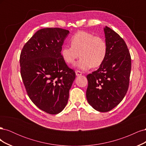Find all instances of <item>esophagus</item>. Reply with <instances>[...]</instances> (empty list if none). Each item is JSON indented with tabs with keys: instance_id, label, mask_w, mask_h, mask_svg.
Segmentation results:
<instances>
[{
	"instance_id": "esophagus-1",
	"label": "esophagus",
	"mask_w": 146,
	"mask_h": 146,
	"mask_svg": "<svg viewBox=\"0 0 146 146\" xmlns=\"http://www.w3.org/2000/svg\"><path fill=\"white\" fill-rule=\"evenodd\" d=\"M76 76H81V75L82 74V72L81 71H80V70H77L76 71Z\"/></svg>"
}]
</instances>
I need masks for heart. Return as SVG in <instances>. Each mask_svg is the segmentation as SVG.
Segmentation results:
<instances>
[{
  "mask_svg": "<svg viewBox=\"0 0 146 146\" xmlns=\"http://www.w3.org/2000/svg\"><path fill=\"white\" fill-rule=\"evenodd\" d=\"M71 46H63L61 55L68 64L72 65L81 57L76 66L83 70L91 67L99 68L104 63L108 54V45L105 39L91 33L79 31L70 39Z\"/></svg>",
  "mask_w": 146,
  "mask_h": 146,
  "instance_id": "1",
  "label": "heart"
}]
</instances>
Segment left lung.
I'll return each mask as SVG.
<instances>
[{"label": "left lung", "instance_id": "left-lung-1", "mask_svg": "<svg viewBox=\"0 0 146 146\" xmlns=\"http://www.w3.org/2000/svg\"><path fill=\"white\" fill-rule=\"evenodd\" d=\"M108 54L99 68L86 76V99L97 111L107 112L124 98L129 89L131 61L125 41L111 29H104Z\"/></svg>", "mask_w": 146, "mask_h": 146}]
</instances>
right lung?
Returning a JSON list of instances; mask_svg holds the SVG:
<instances>
[{
  "instance_id": "add662e5",
  "label": "right lung",
  "mask_w": 146,
  "mask_h": 146,
  "mask_svg": "<svg viewBox=\"0 0 146 146\" xmlns=\"http://www.w3.org/2000/svg\"><path fill=\"white\" fill-rule=\"evenodd\" d=\"M69 30H39L25 44L20 55L21 75L30 100L47 113H60L67 105L76 78L61 55Z\"/></svg>"
}]
</instances>
